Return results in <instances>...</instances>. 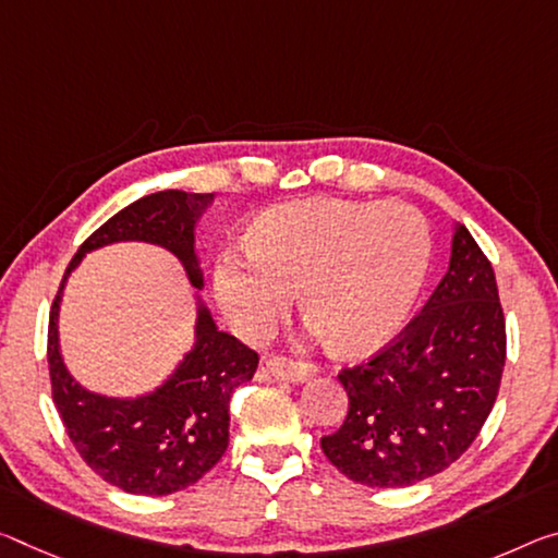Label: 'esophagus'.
Here are the masks:
<instances>
[{
    "label": "esophagus",
    "mask_w": 558,
    "mask_h": 558,
    "mask_svg": "<svg viewBox=\"0 0 558 558\" xmlns=\"http://www.w3.org/2000/svg\"><path fill=\"white\" fill-rule=\"evenodd\" d=\"M268 373L278 379H290V383H303V379L313 377L317 373V367L313 362L305 360H290L286 355H272L268 362H265Z\"/></svg>",
    "instance_id": "34e87169"
}]
</instances>
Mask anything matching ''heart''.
Listing matches in <instances>:
<instances>
[{"label": "heart", "instance_id": "b5f03b06", "mask_svg": "<svg viewBox=\"0 0 558 558\" xmlns=\"http://www.w3.org/2000/svg\"><path fill=\"white\" fill-rule=\"evenodd\" d=\"M226 253L216 290L245 332H265L303 290V313L338 350L365 352L404 325L429 268V226L407 203L315 198L272 208Z\"/></svg>", "mask_w": 558, "mask_h": 558}]
</instances>
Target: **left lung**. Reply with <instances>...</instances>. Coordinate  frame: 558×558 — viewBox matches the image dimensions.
<instances>
[{
  "mask_svg": "<svg viewBox=\"0 0 558 558\" xmlns=\"http://www.w3.org/2000/svg\"><path fill=\"white\" fill-rule=\"evenodd\" d=\"M507 362L497 278L464 226L435 293L375 355L340 369L342 427L320 439L348 480L395 489L435 476L480 435Z\"/></svg>",
  "mask_w": 558,
  "mask_h": 558,
  "instance_id": "1",
  "label": "left lung"
}]
</instances>
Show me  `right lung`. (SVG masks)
Segmentation results:
<instances>
[{
	"label": "right lung",
	"instance_id": "right-lung-1",
	"mask_svg": "<svg viewBox=\"0 0 558 558\" xmlns=\"http://www.w3.org/2000/svg\"><path fill=\"white\" fill-rule=\"evenodd\" d=\"M214 193L158 191L131 203L78 245L51 303L47 360L51 400L78 457L119 489L166 497L196 484L226 454L233 392L258 367V352L220 332L206 307L198 313L196 350L189 352L171 379L141 400H109L86 392L66 373L59 355L57 315L61 288L84 253L113 241H148L168 247L201 288L193 255V223Z\"/></svg>",
	"mask_w": 558,
	"mask_h": 558
}]
</instances>
